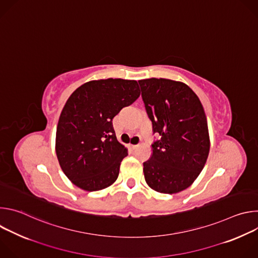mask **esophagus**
<instances>
[{
    "mask_svg": "<svg viewBox=\"0 0 258 258\" xmlns=\"http://www.w3.org/2000/svg\"><path fill=\"white\" fill-rule=\"evenodd\" d=\"M130 147H131V148H132V149H136V148H137V147H138V145H131Z\"/></svg>",
    "mask_w": 258,
    "mask_h": 258,
    "instance_id": "obj_1",
    "label": "esophagus"
}]
</instances>
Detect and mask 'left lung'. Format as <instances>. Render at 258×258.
<instances>
[{
  "label": "left lung",
  "instance_id": "left-lung-1",
  "mask_svg": "<svg viewBox=\"0 0 258 258\" xmlns=\"http://www.w3.org/2000/svg\"><path fill=\"white\" fill-rule=\"evenodd\" d=\"M146 112L158 139L143 163L153 190L174 194L187 189L203 169L210 148L207 119L197 95L183 83L165 79L139 81Z\"/></svg>",
  "mask_w": 258,
  "mask_h": 258
}]
</instances>
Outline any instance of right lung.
I'll list each match as a JSON object with an SVG mask.
<instances>
[{
	"instance_id": "add662e5",
	"label": "right lung",
	"mask_w": 258,
	"mask_h": 258,
	"mask_svg": "<svg viewBox=\"0 0 258 258\" xmlns=\"http://www.w3.org/2000/svg\"><path fill=\"white\" fill-rule=\"evenodd\" d=\"M136 81L108 79L84 84L71 94L59 117L56 154L65 175L85 191H99L116 180L127 149L112 120L140 96Z\"/></svg>"
}]
</instances>
